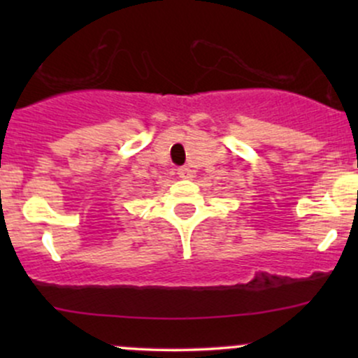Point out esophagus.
I'll use <instances>...</instances> for the list:
<instances>
[{
	"label": "esophagus",
	"mask_w": 358,
	"mask_h": 358,
	"mask_svg": "<svg viewBox=\"0 0 358 358\" xmlns=\"http://www.w3.org/2000/svg\"><path fill=\"white\" fill-rule=\"evenodd\" d=\"M178 176L180 178H192L193 171L188 166H182V168H178Z\"/></svg>",
	"instance_id": "1"
}]
</instances>
